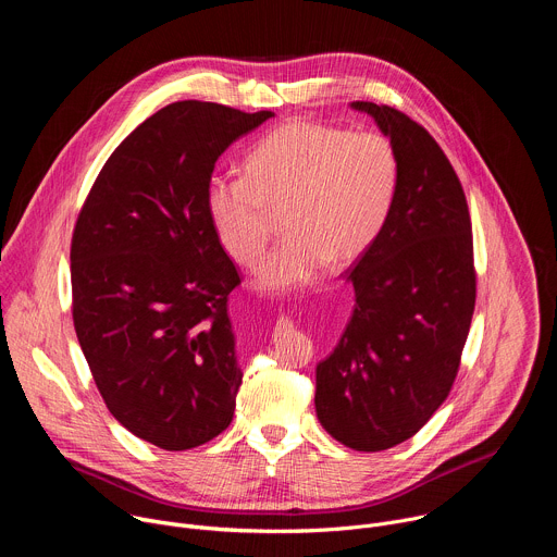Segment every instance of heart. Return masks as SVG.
<instances>
[{
  "instance_id": "obj_1",
  "label": "heart",
  "mask_w": 557,
  "mask_h": 557,
  "mask_svg": "<svg viewBox=\"0 0 557 557\" xmlns=\"http://www.w3.org/2000/svg\"><path fill=\"white\" fill-rule=\"evenodd\" d=\"M247 176H213L205 205L224 251L245 269L264 262L273 215L286 240L271 256L262 286L295 288L326 264L357 262L379 237L401 183L394 145L376 132L288 123L256 145Z\"/></svg>"
}]
</instances>
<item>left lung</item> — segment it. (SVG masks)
<instances>
[{
    "label": "left lung",
    "instance_id": "1",
    "mask_svg": "<svg viewBox=\"0 0 557 557\" xmlns=\"http://www.w3.org/2000/svg\"><path fill=\"white\" fill-rule=\"evenodd\" d=\"M352 108L394 145L401 183L348 271L355 310L317 363L314 410L335 441L381 451L412 438L451 389L475 304L473 240L462 185L430 132L387 106Z\"/></svg>",
    "mask_w": 557,
    "mask_h": 557
}]
</instances>
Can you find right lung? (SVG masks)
<instances>
[{
  "mask_svg": "<svg viewBox=\"0 0 557 557\" xmlns=\"http://www.w3.org/2000/svg\"><path fill=\"white\" fill-rule=\"evenodd\" d=\"M271 116L207 101L158 110L112 151L74 224L78 344L112 417L168 451L233 419L243 370L226 299L240 275L205 194L220 153Z\"/></svg>",
  "mask_w": 557,
  "mask_h": 557,
  "instance_id": "1",
  "label": "right lung"
}]
</instances>
